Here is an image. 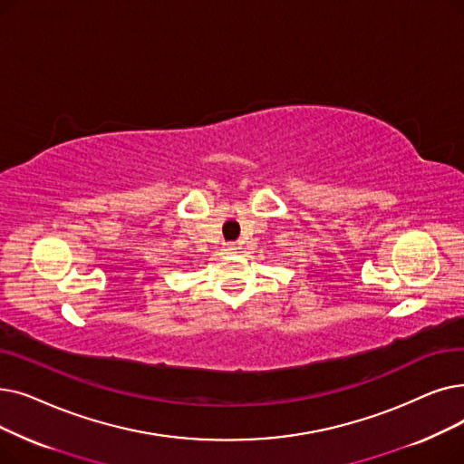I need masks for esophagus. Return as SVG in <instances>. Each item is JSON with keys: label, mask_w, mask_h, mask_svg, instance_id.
I'll use <instances>...</instances> for the list:
<instances>
[{"label": "esophagus", "mask_w": 464, "mask_h": 464, "mask_svg": "<svg viewBox=\"0 0 464 464\" xmlns=\"http://www.w3.org/2000/svg\"><path fill=\"white\" fill-rule=\"evenodd\" d=\"M236 244H232V241H230V244H225V247H223V251L225 253H228V255H232V253H236Z\"/></svg>", "instance_id": "obj_1"}]
</instances>
